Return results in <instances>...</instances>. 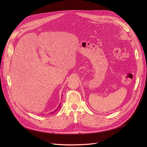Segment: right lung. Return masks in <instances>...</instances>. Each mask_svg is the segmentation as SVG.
Returning <instances> with one entry per match:
<instances>
[{"instance_id": "obj_1", "label": "right lung", "mask_w": 147, "mask_h": 147, "mask_svg": "<svg viewBox=\"0 0 147 147\" xmlns=\"http://www.w3.org/2000/svg\"><path fill=\"white\" fill-rule=\"evenodd\" d=\"M60 105H59V107H58V108H57V109H56V110H55V111H54V112H52V113H54V112H56V111H57V109H59V108H60Z\"/></svg>"}]
</instances>
